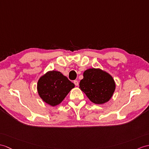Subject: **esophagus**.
Listing matches in <instances>:
<instances>
[{
  "instance_id": "obj_1",
  "label": "esophagus",
  "mask_w": 149,
  "mask_h": 149,
  "mask_svg": "<svg viewBox=\"0 0 149 149\" xmlns=\"http://www.w3.org/2000/svg\"><path fill=\"white\" fill-rule=\"evenodd\" d=\"M74 84H75L76 86H77L79 85V82H78L77 81H74Z\"/></svg>"
}]
</instances>
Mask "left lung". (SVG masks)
<instances>
[{"instance_id": "1", "label": "left lung", "mask_w": 149, "mask_h": 149, "mask_svg": "<svg viewBox=\"0 0 149 149\" xmlns=\"http://www.w3.org/2000/svg\"><path fill=\"white\" fill-rule=\"evenodd\" d=\"M116 86L112 76L99 68L86 70L79 83V89L91 102L97 105L104 104L111 99Z\"/></svg>"}]
</instances>
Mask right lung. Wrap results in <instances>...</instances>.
<instances>
[{"label": "right lung", "mask_w": 149, "mask_h": 149, "mask_svg": "<svg viewBox=\"0 0 149 149\" xmlns=\"http://www.w3.org/2000/svg\"><path fill=\"white\" fill-rule=\"evenodd\" d=\"M74 87V83L60 72L50 70L39 78L37 89L42 101L54 107L60 104Z\"/></svg>", "instance_id": "1"}]
</instances>
